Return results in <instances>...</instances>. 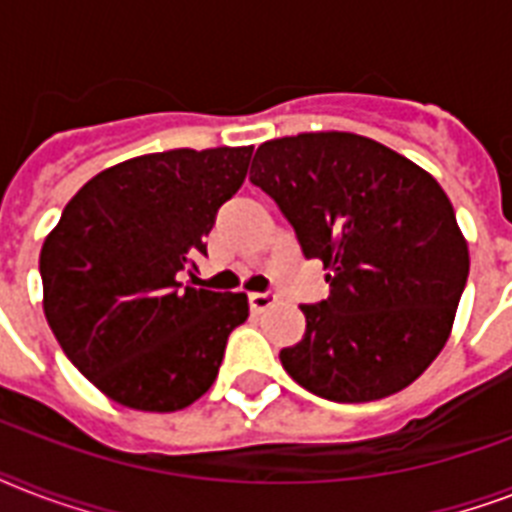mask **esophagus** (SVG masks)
Returning a JSON list of instances; mask_svg holds the SVG:
<instances>
[{"label":"esophagus","mask_w":512,"mask_h":512,"mask_svg":"<svg viewBox=\"0 0 512 512\" xmlns=\"http://www.w3.org/2000/svg\"><path fill=\"white\" fill-rule=\"evenodd\" d=\"M273 303H276V292H271V289H265V292H249V308L255 313L265 311Z\"/></svg>","instance_id":"34e87169"}]
</instances>
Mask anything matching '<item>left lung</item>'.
I'll return each mask as SVG.
<instances>
[{
    "mask_svg": "<svg viewBox=\"0 0 512 512\" xmlns=\"http://www.w3.org/2000/svg\"><path fill=\"white\" fill-rule=\"evenodd\" d=\"M249 180L327 271V300L300 305L303 340L279 353L289 377L337 404L412 385L446 345L470 271L441 185L350 132L268 140Z\"/></svg>",
    "mask_w": 512,
    "mask_h": 512,
    "instance_id": "8db88e82",
    "label": "left lung"
}]
</instances>
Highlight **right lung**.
Returning <instances> with one entry per match:
<instances>
[{
	"label": "right lung",
	"mask_w": 512,
	"mask_h": 512,
	"mask_svg": "<svg viewBox=\"0 0 512 512\" xmlns=\"http://www.w3.org/2000/svg\"><path fill=\"white\" fill-rule=\"evenodd\" d=\"M252 148H175L100 172L68 201L39 255L44 316L68 361L108 398L175 412L204 396L244 292L185 284Z\"/></svg>",
	"instance_id": "obj_1"
}]
</instances>
